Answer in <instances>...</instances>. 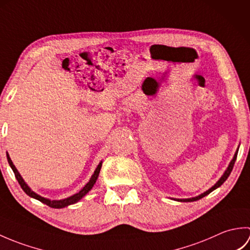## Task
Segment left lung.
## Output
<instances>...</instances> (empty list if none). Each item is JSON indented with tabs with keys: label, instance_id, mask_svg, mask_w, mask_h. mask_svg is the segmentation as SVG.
Instances as JSON below:
<instances>
[{
	"label": "left lung",
	"instance_id": "1",
	"mask_svg": "<svg viewBox=\"0 0 250 250\" xmlns=\"http://www.w3.org/2000/svg\"><path fill=\"white\" fill-rule=\"evenodd\" d=\"M240 147V146H238ZM238 147H237V149H236V151H235V153H234V157H233V159L231 160V162L229 163V166H228V167H227V169L225 171V173L222 174V176L218 179V182H217L213 187H210L208 190H206L205 192H203V193H201V194H199V195H196V196H193V198H189V199H173V200H175V201H178V202H193V201H198V200H200V199H202V198H204L205 195H207V194H209L211 191H214L215 189H217V188H219L220 186L224 184L226 180L228 179V177L230 176V174H231V172H232V168H233V167H234V163H235V161H236V157H237V152H238Z\"/></svg>",
	"mask_w": 250,
	"mask_h": 250
}]
</instances>
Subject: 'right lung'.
Instances as JSON below:
<instances>
[{
  "mask_svg": "<svg viewBox=\"0 0 250 250\" xmlns=\"http://www.w3.org/2000/svg\"><path fill=\"white\" fill-rule=\"evenodd\" d=\"M6 157H7V161H8V163H9L10 167H12L13 172L15 173L16 178H17V180H18L20 187L22 188V190L24 191V192H25L26 194H28L29 196H31V198H33V199H35V200H39V201L42 202V203L48 205L49 207H52V208H63V207H66V206H68V205L75 204V203H77V202H78L79 200L83 199V196L86 195V194L89 192V191L92 189V187L94 186L95 182H97V179H98V177H99V174H100V171H101V167H102V163H103L102 161H101V162L99 163V166L97 167V168H95V171H94V173L92 174L91 178H90L89 182H88L86 185H84V187H83L81 191H79V192H77V193H75V194H73V195H71V196H68V198L62 199V200H50V199L44 198V196H42V195H40V194H37L36 192H34V191L29 187L28 184H26V183L24 182V179L22 178V176H21L20 173L18 172V169L16 168V167L14 166V163H13V161H12V159H10V157H9V155H8V152H6Z\"/></svg>",
  "mask_w": 250,
  "mask_h": 250,
  "instance_id": "add662e5",
  "label": "right lung"
}]
</instances>
